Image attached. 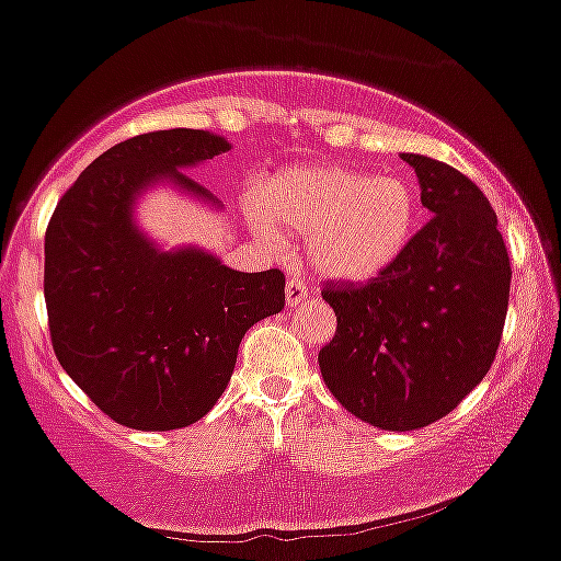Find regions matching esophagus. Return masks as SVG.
<instances>
[{"label": "esophagus", "mask_w": 561, "mask_h": 561, "mask_svg": "<svg viewBox=\"0 0 561 561\" xmlns=\"http://www.w3.org/2000/svg\"><path fill=\"white\" fill-rule=\"evenodd\" d=\"M311 293L309 287H306V282L300 279V276H287V285H285V304L287 309H295V306H300L304 300H309Z\"/></svg>", "instance_id": "obj_1"}]
</instances>
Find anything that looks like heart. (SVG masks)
<instances>
[{
  "label": "heart",
  "mask_w": 561,
  "mask_h": 561,
  "mask_svg": "<svg viewBox=\"0 0 561 561\" xmlns=\"http://www.w3.org/2000/svg\"><path fill=\"white\" fill-rule=\"evenodd\" d=\"M252 224L276 239L306 233V261L332 279L365 282L410 248L421 226V196L408 175H370L313 162L276 172L252 199Z\"/></svg>",
  "instance_id": "b5f03b06"
}]
</instances>
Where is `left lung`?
Returning <instances> with one entry per match:
<instances>
[{"instance_id":"1","label":"left lung","mask_w":561,"mask_h":561,"mask_svg":"<svg viewBox=\"0 0 561 561\" xmlns=\"http://www.w3.org/2000/svg\"><path fill=\"white\" fill-rule=\"evenodd\" d=\"M428 224L383 274L324 287L337 317L319 370L351 415L386 431L439 421L490 370L508 311L511 263L488 196L463 172L402 153Z\"/></svg>"}]
</instances>
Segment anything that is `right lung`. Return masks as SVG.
I'll return each mask as SVG.
<instances>
[{
    "mask_svg": "<svg viewBox=\"0 0 561 561\" xmlns=\"http://www.w3.org/2000/svg\"><path fill=\"white\" fill-rule=\"evenodd\" d=\"M207 130H159L111 146L60 196L45 233V304L60 367L98 410L138 431L183 428L229 386L244 332L285 309L279 268L244 274L205 250H159L135 199L229 151Z\"/></svg>",
    "mask_w": 561,
    "mask_h": 561,
    "instance_id": "obj_1",
    "label": "right lung"
}]
</instances>
